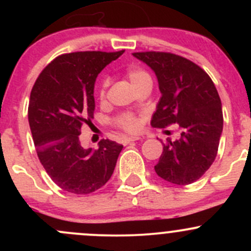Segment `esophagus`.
Returning <instances> with one entry per match:
<instances>
[{
    "label": "esophagus",
    "instance_id": "1",
    "mask_svg": "<svg viewBox=\"0 0 251 251\" xmlns=\"http://www.w3.org/2000/svg\"><path fill=\"white\" fill-rule=\"evenodd\" d=\"M138 140H140V137H125V138H123V144L124 146H126V144L131 143V142H135Z\"/></svg>",
    "mask_w": 251,
    "mask_h": 251
}]
</instances>
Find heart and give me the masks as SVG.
Returning a JSON list of instances; mask_svg holds the SVG:
<instances>
[{
	"label": "heart",
	"mask_w": 251,
	"mask_h": 251,
	"mask_svg": "<svg viewBox=\"0 0 251 251\" xmlns=\"http://www.w3.org/2000/svg\"><path fill=\"white\" fill-rule=\"evenodd\" d=\"M126 76H127L128 81L131 82V85L137 90L141 86L146 85V83H151V76L149 75L148 72H146L142 68H131V69L127 70L126 73ZM105 87H107V83H103L102 88H100V100H103L105 96ZM116 124L120 128L123 130L128 131V132H133L138 128L140 126V121L135 118L131 114H125V115H121L120 118H118L116 120Z\"/></svg>",
	"instance_id": "obj_1"
}]
</instances>
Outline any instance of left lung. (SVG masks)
Returning a JSON list of instances; mask_svg holds the SVG:
<instances>
[{
    "mask_svg": "<svg viewBox=\"0 0 251 251\" xmlns=\"http://www.w3.org/2000/svg\"><path fill=\"white\" fill-rule=\"evenodd\" d=\"M133 57L155 73L161 97L151 126L177 124L181 137L168 138L156 175L178 186L196 182L214 163L224 127L222 104L214 82L196 63L168 52H136Z\"/></svg>",
    "mask_w": 251,
    "mask_h": 251,
    "instance_id": "left-lung-1",
    "label": "left lung"
}]
</instances>
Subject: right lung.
I'll return each instance as SVG.
<instances>
[{
    "mask_svg": "<svg viewBox=\"0 0 251 251\" xmlns=\"http://www.w3.org/2000/svg\"><path fill=\"white\" fill-rule=\"evenodd\" d=\"M124 52L62 54L35 81L27 109L32 140L42 166L63 191L90 194L114 173L123 146L102 140L98 149H85L78 135L81 126L93 119L96 78Z\"/></svg>",
    "mask_w": 251,
    "mask_h": 251,
    "instance_id": "right-lung-1",
    "label": "right lung"
}]
</instances>
